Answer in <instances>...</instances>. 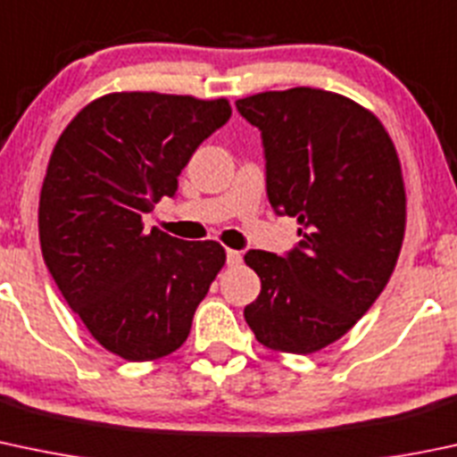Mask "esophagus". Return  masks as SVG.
Here are the masks:
<instances>
[{"label":"esophagus","instance_id":"obj_1","mask_svg":"<svg viewBox=\"0 0 457 457\" xmlns=\"http://www.w3.org/2000/svg\"><path fill=\"white\" fill-rule=\"evenodd\" d=\"M243 262V253L237 252V249H228V265L238 267Z\"/></svg>","mask_w":457,"mask_h":457}]
</instances>
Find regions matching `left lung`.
Segmentation results:
<instances>
[{
  "label": "left lung",
  "mask_w": 457,
  "mask_h": 457,
  "mask_svg": "<svg viewBox=\"0 0 457 457\" xmlns=\"http://www.w3.org/2000/svg\"><path fill=\"white\" fill-rule=\"evenodd\" d=\"M261 129L267 195L297 219L289 256L249 249L262 282L245 320L278 353L311 354L344 337L386 289L407 223L401 162L370 109L313 87L262 91L237 100Z\"/></svg>",
  "instance_id": "obj_1"
}]
</instances>
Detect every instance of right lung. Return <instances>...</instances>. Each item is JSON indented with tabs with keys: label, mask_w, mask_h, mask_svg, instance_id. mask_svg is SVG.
I'll use <instances>...</instances> for the list:
<instances>
[{
	"label": "right lung",
	"mask_w": 457,
	"mask_h": 457,
	"mask_svg": "<svg viewBox=\"0 0 457 457\" xmlns=\"http://www.w3.org/2000/svg\"><path fill=\"white\" fill-rule=\"evenodd\" d=\"M228 98L113 91L91 100L54 144L38 196L43 261L91 337L127 361H153L188 339L196 306L225 265L216 241L144 232L172 196Z\"/></svg>",
	"instance_id": "1"
}]
</instances>
